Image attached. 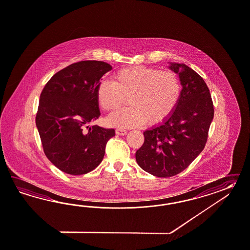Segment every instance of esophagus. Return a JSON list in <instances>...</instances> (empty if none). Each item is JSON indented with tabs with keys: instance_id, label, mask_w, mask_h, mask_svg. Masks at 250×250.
I'll list each match as a JSON object with an SVG mask.
<instances>
[{
	"instance_id": "1",
	"label": "esophagus",
	"mask_w": 250,
	"mask_h": 250,
	"mask_svg": "<svg viewBox=\"0 0 250 250\" xmlns=\"http://www.w3.org/2000/svg\"><path fill=\"white\" fill-rule=\"evenodd\" d=\"M116 134L119 135V136H124V135L127 134V130L122 129V128H117L116 129Z\"/></svg>"
}]
</instances>
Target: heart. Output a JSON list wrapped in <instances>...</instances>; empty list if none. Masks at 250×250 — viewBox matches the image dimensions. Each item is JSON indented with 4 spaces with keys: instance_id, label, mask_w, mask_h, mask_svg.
Returning a JSON list of instances; mask_svg holds the SVG:
<instances>
[{
    "instance_id": "b5f03b06",
    "label": "heart",
    "mask_w": 250,
    "mask_h": 250,
    "mask_svg": "<svg viewBox=\"0 0 250 250\" xmlns=\"http://www.w3.org/2000/svg\"><path fill=\"white\" fill-rule=\"evenodd\" d=\"M180 94L179 78L174 72L147 66L122 69L114 73L113 82L104 80L97 88L98 103L106 111L120 109L128 98L130 107L108 118L109 125L118 128L163 123L177 108Z\"/></svg>"
}]
</instances>
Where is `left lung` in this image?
<instances>
[{
  "label": "left lung",
  "instance_id": "8db88e82",
  "mask_svg": "<svg viewBox=\"0 0 250 250\" xmlns=\"http://www.w3.org/2000/svg\"><path fill=\"white\" fill-rule=\"evenodd\" d=\"M182 86L172 115L143 132L144 143L136 152L143 170L160 178H169L189 166L205 147L214 108L204 80L184 63L170 62Z\"/></svg>",
  "mask_w": 250,
  "mask_h": 250
}]
</instances>
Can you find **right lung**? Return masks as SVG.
Segmentation results:
<instances>
[{
	"instance_id": "obj_1",
	"label": "right lung",
	"mask_w": 250,
	"mask_h": 250,
	"mask_svg": "<svg viewBox=\"0 0 250 250\" xmlns=\"http://www.w3.org/2000/svg\"><path fill=\"white\" fill-rule=\"evenodd\" d=\"M111 69L98 61L72 63L55 73L41 93L36 126L46 157L63 172L83 175L93 170L115 136L113 128L97 125L84 129L101 115L97 88Z\"/></svg>"
}]
</instances>
